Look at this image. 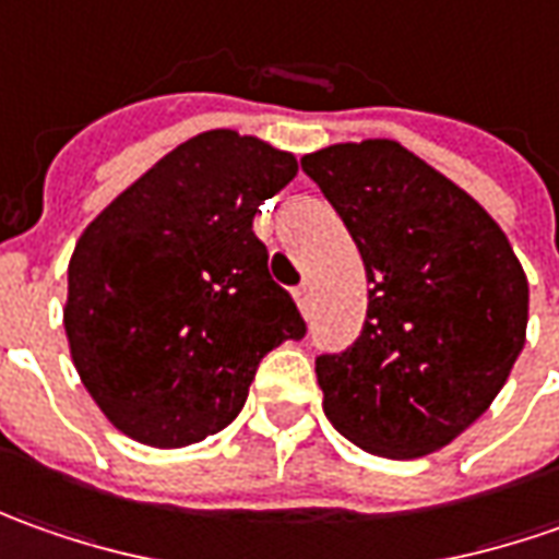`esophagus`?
<instances>
[{"label":"esophagus","instance_id":"1","mask_svg":"<svg viewBox=\"0 0 559 559\" xmlns=\"http://www.w3.org/2000/svg\"><path fill=\"white\" fill-rule=\"evenodd\" d=\"M294 299H297L299 312L306 316V312H309V287H306V284H299L297 290H294Z\"/></svg>","mask_w":559,"mask_h":559}]
</instances>
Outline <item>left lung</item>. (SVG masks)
<instances>
[{
	"label": "left lung",
	"instance_id": "obj_1",
	"mask_svg": "<svg viewBox=\"0 0 559 559\" xmlns=\"http://www.w3.org/2000/svg\"><path fill=\"white\" fill-rule=\"evenodd\" d=\"M299 164L346 222L371 284L356 343L316 358L324 414L380 457L439 452L523 353L526 272L501 225L399 142L331 145Z\"/></svg>",
	"mask_w": 559,
	"mask_h": 559
}]
</instances>
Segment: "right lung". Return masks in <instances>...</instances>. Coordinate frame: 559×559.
<instances>
[{
    "label": "right lung",
    "mask_w": 559,
    "mask_h": 559,
    "mask_svg": "<svg viewBox=\"0 0 559 559\" xmlns=\"http://www.w3.org/2000/svg\"><path fill=\"white\" fill-rule=\"evenodd\" d=\"M297 157L210 129L88 222L68 265L64 331L95 405L129 439L182 449L228 427L257 365L306 334L253 235Z\"/></svg>",
    "instance_id": "obj_1"
}]
</instances>
